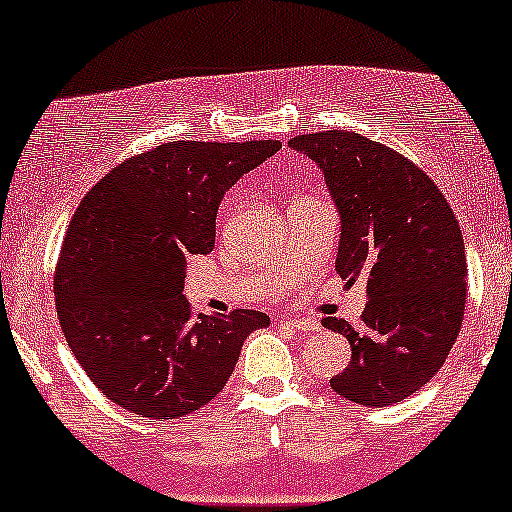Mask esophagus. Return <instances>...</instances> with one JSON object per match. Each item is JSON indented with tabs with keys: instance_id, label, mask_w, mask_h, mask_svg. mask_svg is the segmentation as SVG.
<instances>
[{
	"instance_id": "esophagus-1",
	"label": "esophagus",
	"mask_w": 512,
	"mask_h": 512,
	"mask_svg": "<svg viewBox=\"0 0 512 512\" xmlns=\"http://www.w3.org/2000/svg\"><path fill=\"white\" fill-rule=\"evenodd\" d=\"M281 324L291 326L293 331H300V334H305V331H315V329H317L315 322H310V319H293V317H281Z\"/></svg>"
}]
</instances>
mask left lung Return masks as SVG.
Returning <instances> with one entry per match:
<instances>
[{"instance_id":"8db88e82","label":"left lung","mask_w":512,"mask_h":512,"mask_svg":"<svg viewBox=\"0 0 512 512\" xmlns=\"http://www.w3.org/2000/svg\"><path fill=\"white\" fill-rule=\"evenodd\" d=\"M288 145L319 164L341 212L338 276L367 286L360 329L322 319L353 348L329 384L357 405L386 408L420 391L460 334L467 257L458 219L420 166L365 135L319 131Z\"/></svg>"}]
</instances>
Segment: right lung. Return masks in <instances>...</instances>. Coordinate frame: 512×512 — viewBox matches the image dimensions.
<instances>
[{
  "label": "right lung",
  "mask_w": 512,
  "mask_h": 512,
  "mask_svg": "<svg viewBox=\"0 0 512 512\" xmlns=\"http://www.w3.org/2000/svg\"><path fill=\"white\" fill-rule=\"evenodd\" d=\"M279 140H174L123 159L80 200L54 269L57 317L92 384L152 420L200 410L269 326L257 310L195 315L186 257L214 248L221 197Z\"/></svg>",
  "instance_id": "1"
}]
</instances>
